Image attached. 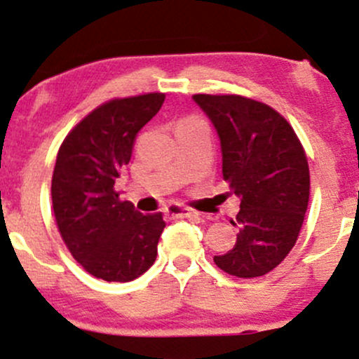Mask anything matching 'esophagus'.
Segmentation results:
<instances>
[{
    "label": "esophagus",
    "instance_id": "34e87169",
    "mask_svg": "<svg viewBox=\"0 0 359 359\" xmlns=\"http://www.w3.org/2000/svg\"><path fill=\"white\" fill-rule=\"evenodd\" d=\"M165 215H168V217H175V218H187V217H194L196 213L194 210L187 208V206H182V205H168L165 206Z\"/></svg>",
    "mask_w": 359,
    "mask_h": 359
}]
</instances>
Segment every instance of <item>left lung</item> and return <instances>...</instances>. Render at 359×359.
Segmentation results:
<instances>
[{
    "label": "left lung",
    "instance_id": "left-lung-1",
    "mask_svg": "<svg viewBox=\"0 0 359 359\" xmlns=\"http://www.w3.org/2000/svg\"><path fill=\"white\" fill-rule=\"evenodd\" d=\"M222 146V172L241 198L239 227L218 269L239 278L262 277L284 262L303 227L309 199L306 153L284 116L237 94H194Z\"/></svg>",
    "mask_w": 359,
    "mask_h": 359
}]
</instances>
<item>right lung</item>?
<instances>
[{
	"label": "right lung",
	"mask_w": 359,
	"mask_h": 359,
	"mask_svg": "<svg viewBox=\"0 0 359 359\" xmlns=\"http://www.w3.org/2000/svg\"><path fill=\"white\" fill-rule=\"evenodd\" d=\"M163 101V93H148L103 103L60 146L51 180L56 225L72 256L96 278L130 282L156 259L163 217L120 201L115 180Z\"/></svg>",
	"instance_id": "obj_1"
}]
</instances>
